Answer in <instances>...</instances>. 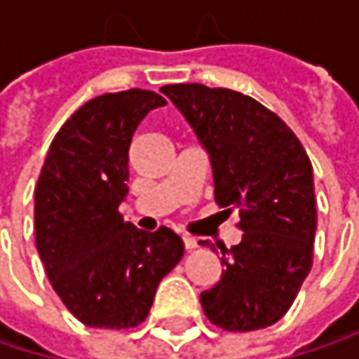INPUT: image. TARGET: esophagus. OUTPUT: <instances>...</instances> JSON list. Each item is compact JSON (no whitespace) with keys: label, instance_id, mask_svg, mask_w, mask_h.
Instances as JSON below:
<instances>
[{"label":"esophagus","instance_id":"obj_1","mask_svg":"<svg viewBox=\"0 0 359 359\" xmlns=\"http://www.w3.org/2000/svg\"><path fill=\"white\" fill-rule=\"evenodd\" d=\"M182 243H184V250H195L197 248V239L189 237V235H182Z\"/></svg>","mask_w":359,"mask_h":359}]
</instances>
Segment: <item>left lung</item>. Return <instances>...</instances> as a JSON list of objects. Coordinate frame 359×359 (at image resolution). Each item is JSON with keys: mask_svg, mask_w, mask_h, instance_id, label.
<instances>
[{"mask_svg": "<svg viewBox=\"0 0 359 359\" xmlns=\"http://www.w3.org/2000/svg\"><path fill=\"white\" fill-rule=\"evenodd\" d=\"M162 93L210 154L216 203L241 216V243L222 251L224 272L199 297L205 318L231 332L278 323L314 262V177L302 141L239 91L187 83Z\"/></svg>", "mask_w": 359, "mask_h": 359, "instance_id": "left-lung-1", "label": "left lung"}]
</instances>
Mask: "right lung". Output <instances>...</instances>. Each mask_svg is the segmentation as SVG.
<instances>
[{"label": "right lung", "mask_w": 359, "mask_h": 359, "mask_svg": "<svg viewBox=\"0 0 359 359\" xmlns=\"http://www.w3.org/2000/svg\"><path fill=\"white\" fill-rule=\"evenodd\" d=\"M166 100L128 89L89 100L57 130L35 187V239L53 291L91 328H135L182 257L166 226L145 233L118 212L141 120Z\"/></svg>", "instance_id": "1"}]
</instances>
